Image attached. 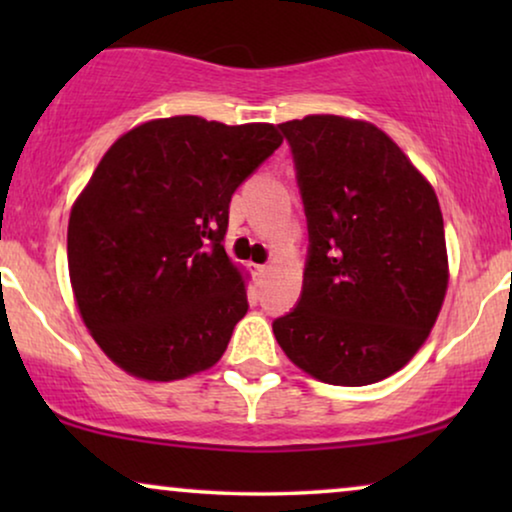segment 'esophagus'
I'll use <instances>...</instances> for the list:
<instances>
[{"label": "esophagus", "instance_id": "obj_1", "mask_svg": "<svg viewBox=\"0 0 512 512\" xmlns=\"http://www.w3.org/2000/svg\"><path fill=\"white\" fill-rule=\"evenodd\" d=\"M254 270H256L258 277H265L270 272V265H254Z\"/></svg>", "mask_w": 512, "mask_h": 512}]
</instances>
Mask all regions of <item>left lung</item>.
<instances>
[{"mask_svg": "<svg viewBox=\"0 0 512 512\" xmlns=\"http://www.w3.org/2000/svg\"><path fill=\"white\" fill-rule=\"evenodd\" d=\"M296 160L310 258L296 310L272 324L314 380L363 387L419 352L450 265L436 191L387 132L312 114L279 125Z\"/></svg>", "mask_w": 512, "mask_h": 512, "instance_id": "left-lung-1", "label": "left lung"}]
</instances>
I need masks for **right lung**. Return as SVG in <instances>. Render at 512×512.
Returning <instances> with one entry per match:
<instances>
[{"instance_id":"1","label":"right lung","mask_w":512,"mask_h":512,"mask_svg":"<svg viewBox=\"0 0 512 512\" xmlns=\"http://www.w3.org/2000/svg\"><path fill=\"white\" fill-rule=\"evenodd\" d=\"M282 139L272 123L172 116L102 156L69 214V282L88 333L128 375L184 380L226 352L249 307L223 247L230 198Z\"/></svg>"}]
</instances>
